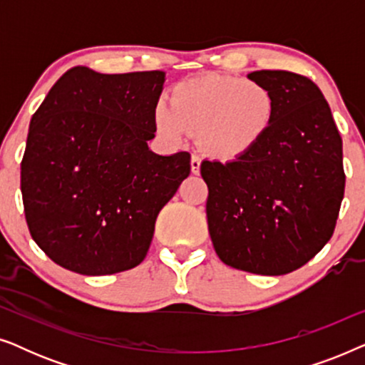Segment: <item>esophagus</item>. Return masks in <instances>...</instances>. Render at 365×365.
I'll return each mask as SVG.
<instances>
[{
  "instance_id": "34e87169",
  "label": "esophagus",
  "mask_w": 365,
  "mask_h": 365,
  "mask_svg": "<svg viewBox=\"0 0 365 365\" xmlns=\"http://www.w3.org/2000/svg\"><path fill=\"white\" fill-rule=\"evenodd\" d=\"M199 169H201V158L194 154V156L191 158V171H192L194 174H197Z\"/></svg>"
}]
</instances>
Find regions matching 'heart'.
I'll return each mask as SVG.
<instances>
[{"label":"heart","mask_w":365,"mask_h":365,"mask_svg":"<svg viewBox=\"0 0 365 365\" xmlns=\"http://www.w3.org/2000/svg\"><path fill=\"white\" fill-rule=\"evenodd\" d=\"M276 118V96L251 79L206 74L179 83L171 106L159 101L154 123L171 141L196 133L207 156L231 161L251 153L266 138Z\"/></svg>","instance_id":"b5f03b06"}]
</instances>
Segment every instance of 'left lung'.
Here are the masks:
<instances>
[{
  "instance_id": "8db88e82",
  "label": "left lung",
  "mask_w": 365,
  "mask_h": 365,
  "mask_svg": "<svg viewBox=\"0 0 365 365\" xmlns=\"http://www.w3.org/2000/svg\"><path fill=\"white\" fill-rule=\"evenodd\" d=\"M247 78L274 93L276 118L246 156L202 161L207 227L224 264L282 276L332 237L346 187L342 138L312 79L269 69Z\"/></svg>"
}]
</instances>
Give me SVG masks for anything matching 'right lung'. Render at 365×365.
I'll use <instances>...</instances> for the list:
<instances>
[{
	"mask_svg": "<svg viewBox=\"0 0 365 365\" xmlns=\"http://www.w3.org/2000/svg\"><path fill=\"white\" fill-rule=\"evenodd\" d=\"M163 71L71 68L29 123L21 161L24 216L43 252L68 271L136 267L161 209L191 173V154L149 151Z\"/></svg>",
	"mask_w": 365,
	"mask_h": 365,
	"instance_id": "right-lung-1",
	"label": "right lung"
}]
</instances>
